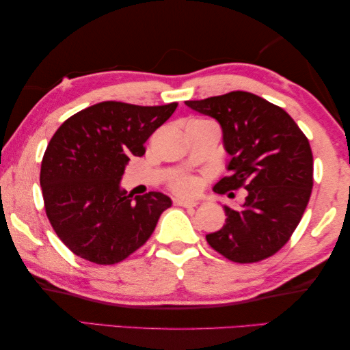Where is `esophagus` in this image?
I'll return each instance as SVG.
<instances>
[{
    "label": "esophagus",
    "instance_id": "esophagus-1",
    "mask_svg": "<svg viewBox=\"0 0 350 350\" xmlns=\"http://www.w3.org/2000/svg\"><path fill=\"white\" fill-rule=\"evenodd\" d=\"M174 204H175V206H183V208H196L197 202H193V200L175 198V200H174Z\"/></svg>",
    "mask_w": 350,
    "mask_h": 350
}]
</instances>
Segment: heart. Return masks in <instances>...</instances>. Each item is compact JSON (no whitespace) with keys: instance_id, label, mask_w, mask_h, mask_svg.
<instances>
[{"instance_id":"heart-1","label":"heart","mask_w":350,"mask_h":350,"mask_svg":"<svg viewBox=\"0 0 350 350\" xmlns=\"http://www.w3.org/2000/svg\"><path fill=\"white\" fill-rule=\"evenodd\" d=\"M203 119H191L189 122H200ZM170 189L176 193H181V196H196L200 189V180L196 178V176H189V175H183V176H176L170 181Z\"/></svg>"}]
</instances>
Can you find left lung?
Segmentation results:
<instances>
[{
    "label": "left lung",
    "instance_id": "obj_1",
    "mask_svg": "<svg viewBox=\"0 0 350 350\" xmlns=\"http://www.w3.org/2000/svg\"><path fill=\"white\" fill-rule=\"evenodd\" d=\"M187 107L219 121L231 172L214 186L228 193L246 189L242 209L225 206L226 221L206 240L237 263L276 254L304 215L313 187V154L290 114L246 91L187 100Z\"/></svg>",
    "mask_w": 350,
    "mask_h": 350
}]
</instances>
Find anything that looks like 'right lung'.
Wrapping results in <instances>:
<instances>
[{
	"label": "right lung",
	"instance_id": "add662e5",
	"mask_svg": "<svg viewBox=\"0 0 350 350\" xmlns=\"http://www.w3.org/2000/svg\"><path fill=\"white\" fill-rule=\"evenodd\" d=\"M176 107L107 100L57 129L43 154L40 186L51 226L74 254L113 265L150 239L170 198L161 192L133 198L119 183L130 158L146 153L144 142Z\"/></svg>",
	"mask_w": 350,
	"mask_h": 350
}]
</instances>
